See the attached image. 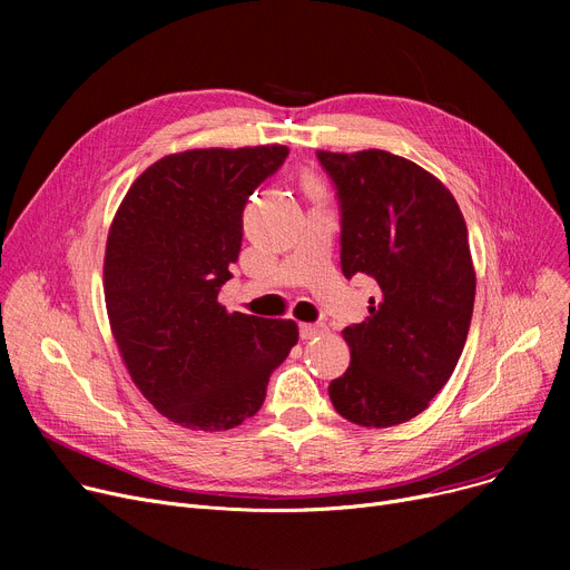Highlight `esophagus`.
Listing matches in <instances>:
<instances>
[{
    "instance_id": "obj_1",
    "label": "esophagus",
    "mask_w": 570,
    "mask_h": 570,
    "mask_svg": "<svg viewBox=\"0 0 570 570\" xmlns=\"http://www.w3.org/2000/svg\"><path fill=\"white\" fill-rule=\"evenodd\" d=\"M323 333L321 325H314V323H301V337L303 340H314L316 335Z\"/></svg>"
}]
</instances>
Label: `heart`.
Listing matches in <instances>:
<instances>
[{
    "label": "heart",
    "mask_w": 570,
    "mask_h": 570,
    "mask_svg": "<svg viewBox=\"0 0 570 570\" xmlns=\"http://www.w3.org/2000/svg\"><path fill=\"white\" fill-rule=\"evenodd\" d=\"M309 187H314V189H316V187H318V185H316V183H312V185H309Z\"/></svg>",
    "instance_id": "b5f03b06"
}]
</instances>
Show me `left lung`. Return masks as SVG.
Returning a JSON list of instances; mask_svg holds the SVG:
<instances>
[{
	"instance_id": "1",
	"label": "left lung",
	"mask_w": 570,
	"mask_h": 570,
	"mask_svg": "<svg viewBox=\"0 0 570 570\" xmlns=\"http://www.w3.org/2000/svg\"><path fill=\"white\" fill-rule=\"evenodd\" d=\"M342 203V273L379 286L370 316L342 331L351 365L327 387L337 413L393 428L423 413L455 372L475 269L455 196L417 164L385 153H325Z\"/></svg>"
}]
</instances>
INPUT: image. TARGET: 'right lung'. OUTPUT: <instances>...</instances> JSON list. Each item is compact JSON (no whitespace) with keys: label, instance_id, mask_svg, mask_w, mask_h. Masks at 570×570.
I'll return each instance as SVG.
<instances>
[{"label":"right lung","instance_id":"obj_1","mask_svg":"<svg viewBox=\"0 0 570 570\" xmlns=\"http://www.w3.org/2000/svg\"><path fill=\"white\" fill-rule=\"evenodd\" d=\"M286 155L275 142L161 157L112 217L104 256L110 333L142 397L179 428L245 423L297 344L295 321L219 303L243 245L245 203Z\"/></svg>","mask_w":570,"mask_h":570}]
</instances>
